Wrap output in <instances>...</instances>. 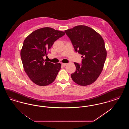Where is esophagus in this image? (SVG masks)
<instances>
[{"label": "esophagus", "mask_w": 129, "mask_h": 129, "mask_svg": "<svg viewBox=\"0 0 129 129\" xmlns=\"http://www.w3.org/2000/svg\"><path fill=\"white\" fill-rule=\"evenodd\" d=\"M62 66H63V67H65V66H66V65H67V64L66 63H62L61 64Z\"/></svg>", "instance_id": "34e87169"}]
</instances>
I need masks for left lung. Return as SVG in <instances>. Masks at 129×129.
Here are the masks:
<instances>
[{
	"label": "left lung",
	"instance_id": "1",
	"mask_svg": "<svg viewBox=\"0 0 129 129\" xmlns=\"http://www.w3.org/2000/svg\"><path fill=\"white\" fill-rule=\"evenodd\" d=\"M74 48L82 56V65L74 62L75 72L72 79L80 86L93 83L101 74L104 66L107 51L103 38L92 28L79 25L65 30Z\"/></svg>",
	"mask_w": 129,
	"mask_h": 129
}]
</instances>
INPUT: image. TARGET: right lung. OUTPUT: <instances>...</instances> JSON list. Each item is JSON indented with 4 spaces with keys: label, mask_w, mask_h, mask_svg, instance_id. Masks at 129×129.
I'll use <instances>...</instances> for the list:
<instances>
[{
    "label": "right lung",
    "mask_w": 129,
    "mask_h": 129,
    "mask_svg": "<svg viewBox=\"0 0 129 129\" xmlns=\"http://www.w3.org/2000/svg\"><path fill=\"white\" fill-rule=\"evenodd\" d=\"M65 34L49 27L34 31L25 39L20 55L25 73L34 84L47 86L53 83L61 69V64L45 61L55 41Z\"/></svg>",
    "instance_id": "obj_1"
}]
</instances>
